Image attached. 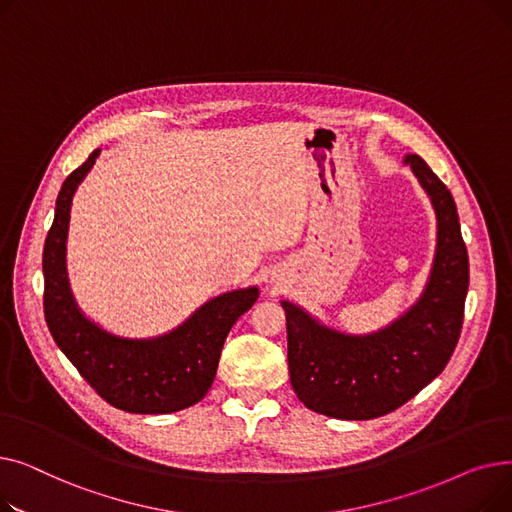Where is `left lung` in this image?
Segmentation results:
<instances>
[{
	"label": "left lung",
	"mask_w": 512,
	"mask_h": 512,
	"mask_svg": "<svg viewBox=\"0 0 512 512\" xmlns=\"http://www.w3.org/2000/svg\"><path fill=\"white\" fill-rule=\"evenodd\" d=\"M436 213V253L419 299L388 326L353 334L305 307L286 313L288 371L294 394L315 413L361 421L405 405L444 371L463 328L469 257L446 184L419 155H405Z\"/></svg>",
	"instance_id": "1"
}]
</instances>
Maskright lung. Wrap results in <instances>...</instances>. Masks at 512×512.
<instances>
[{
    "mask_svg": "<svg viewBox=\"0 0 512 512\" xmlns=\"http://www.w3.org/2000/svg\"><path fill=\"white\" fill-rule=\"evenodd\" d=\"M101 149L62 184L56 215L43 247V311L60 351L112 407L139 415H166L193 407L213 384L222 346L259 299L247 286L218 294L176 328L149 338L120 336L101 328L78 307L66 267L70 207L78 184L93 170Z\"/></svg>",
    "mask_w": 512,
    "mask_h": 512,
    "instance_id": "obj_1",
    "label": "right lung"
}]
</instances>
